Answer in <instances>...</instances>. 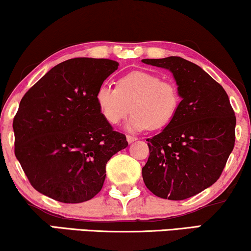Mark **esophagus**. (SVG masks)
<instances>
[{
    "instance_id": "1",
    "label": "esophagus",
    "mask_w": 251,
    "mask_h": 251,
    "mask_svg": "<svg viewBox=\"0 0 251 251\" xmlns=\"http://www.w3.org/2000/svg\"><path fill=\"white\" fill-rule=\"evenodd\" d=\"M126 139H127V141H128V144H132V142H134L135 140H136V138L135 136H133V135H126Z\"/></svg>"
}]
</instances>
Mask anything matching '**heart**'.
Returning <instances> with one entry per match:
<instances>
[{
	"mask_svg": "<svg viewBox=\"0 0 251 251\" xmlns=\"http://www.w3.org/2000/svg\"><path fill=\"white\" fill-rule=\"evenodd\" d=\"M97 107L104 120L118 125L129 113V131H157L167 127L178 113L182 95L174 82L162 81L151 72L134 71L122 76L117 88L104 83L95 94Z\"/></svg>",
	"mask_w": 251,
	"mask_h": 251,
	"instance_id": "obj_1",
	"label": "heart"
}]
</instances>
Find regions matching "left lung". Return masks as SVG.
Masks as SVG:
<instances>
[{"label":"left lung","instance_id":"obj_1","mask_svg":"<svg viewBox=\"0 0 251 251\" xmlns=\"http://www.w3.org/2000/svg\"><path fill=\"white\" fill-rule=\"evenodd\" d=\"M174 74L182 95L177 116L151 139L142 178L155 196L183 201L214 184L235 144L236 117L225 89L179 56L144 59Z\"/></svg>","mask_w":251,"mask_h":251}]
</instances>
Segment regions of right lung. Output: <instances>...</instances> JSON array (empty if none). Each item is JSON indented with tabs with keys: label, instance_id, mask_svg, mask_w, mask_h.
Here are the masks:
<instances>
[{
	"label": "right lung",
	"instance_id": "right-lung-1",
	"mask_svg": "<svg viewBox=\"0 0 251 251\" xmlns=\"http://www.w3.org/2000/svg\"><path fill=\"white\" fill-rule=\"evenodd\" d=\"M118 65L110 59L66 60L22 98L12 123L15 155L38 192L76 204L102 190L107 161L128 145L95 100Z\"/></svg>",
	"mask_w": 251,
	"mask_h": 251
}]
</instances>
